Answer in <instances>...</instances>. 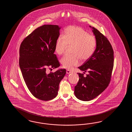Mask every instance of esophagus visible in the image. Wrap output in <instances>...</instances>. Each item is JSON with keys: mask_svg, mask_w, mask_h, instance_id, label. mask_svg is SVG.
<instances>
[{"mask_svg": "<svg viewBox=\"0 0 132 132\" xmlns=\"http://www.w3.org/2000/svg\"><path fill=\"white\" fill-rule=\"evenodd\" d=\"M72 72L71 70H68V69L67 70V74H69V73H72Z\"/></svg>", "mask_w": 132, "mask_h": 132, "instance_id": "esophagus-1", "label": "esophagus"}]
</instances>
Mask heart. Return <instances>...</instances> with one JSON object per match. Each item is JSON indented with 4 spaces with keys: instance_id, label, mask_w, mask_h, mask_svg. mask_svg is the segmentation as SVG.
Instances as JSON below:
<instances>
[{
    "instance_id": "1",
    "label": "heart",
    "mask_w": 132,
    "mask_h": 132,
    "mask_svg": "<svg viewBox=\"0 0 132 132\" xmlns=\"http://www.w3.org/2000/svg\"><path fill=\"white\" fill-rule=\"evenodd\" d=\"M95 37L90 35L81 27L71 26L65 29L63 37H59L56 41L55 51L61 55L67 45H72L71 55H65L60 59L62 66L71 69L79 64L80 59L84 61L89 59L95 51Z\"/></svg>"
}]
</instances>
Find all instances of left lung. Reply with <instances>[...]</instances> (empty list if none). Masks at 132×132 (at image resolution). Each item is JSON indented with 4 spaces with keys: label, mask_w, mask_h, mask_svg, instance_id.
Returning a JSON list of instances; mask_svg holds the SVG:
<instances>
[{
    "label": "left lung",
    "mask_w": 132,
    "mask_h": 132,
    "mask_svg": "<svg viewBox=\"0 0 132 132\" xmlns=\"http://www.w3.org/2000/svg\"><path fill=\"white\" fill-rule=\"evenodd\" d=\"M96 39V47L93 55L78 68L84 73H77L79 80L75 87L77 98L90 101L103 92L110 83L114 65V52L107 38L96 28L89 26Z\"/></svg>",
    "instance_id": "obj_1"
}]
</instances>
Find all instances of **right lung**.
Listing matches in <instances>:
<instances>
[{"label":"right lung","mask_w":132,"mask_h":132,"mask_svg":"<svg viewBox=\"0 0 132 132\" xmlns=\"http://www.w3.org/2000/svg\"><path fill=\"white\" fill-rule=\"evenodd\" d=\"M60 29L59 25L42 26L25 38L20 46L19 67L23 79L32 95L42 101L56 97L59 83L66 73L65 69L46 73L48 67L51 69L60 66L54 52Z\"/></svg>","instance_id":"right-lung-1"}]
</instances>
